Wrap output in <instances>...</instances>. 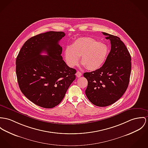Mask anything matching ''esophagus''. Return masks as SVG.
Wrapping results in <instances>:
<instances>
[{"label": "esophagus", "mask_w": 148, "mask_h": 148, "mask_svg": "<svg viewBox=\"0 0 148 148\" xmlns=\"http://www.w3.org/2000/svg\"><path fill=\"white\" fill-rule=\"evenodd\" d=\"M82 73H81L80 71H78L76 73V75H77V77H78V78L82 76Z\"/></svg>", "instance_id": "1"}]
</instances>
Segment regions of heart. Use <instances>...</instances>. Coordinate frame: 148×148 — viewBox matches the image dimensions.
I'll list each match as a JSON object with an SVG mask.
<instances>
[{"mask_svg":"<svg viewBox=\"0 0 148 148\" xmlns=\"http://www.w3.org/2000/svg\"><path fill=\"white\" fill-rule=\"evenodd\" d=\"M109 53L105 43L90 37H82L74 40L64 52L65 58L69 66L77 65L80 57L81 63L89 70L100 68L105 62Z\"/></svg>","mask_w":148,"mask_h":148,"instance_id":"heart-1","label":"heart"}]
</instances>
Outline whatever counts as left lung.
<instances>
[{"label": "left lung", "mask_w": 148, "mask_h": 148, "mask_svg": "<svg viewBox=\"0 0 148 148\" xmlns=\"http://www.w3.org/2000/svg\"><path fill=\"white\" fill-rule=\"evenodd\" d=\"M102 34L110 40V52L100 68L83 74L88 81L85 91L87 98L100 107L110 105L123 96L131 70V57L124 43L116 36Z\"/></svg>", "instance_id": "8db88e82"}]
</instances>
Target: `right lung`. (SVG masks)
I'll return each mask as SVG.
<instances>
[{
    "instance_id": "right-lung-1",
    "label": "right lung",
    "mask_w": 148,
    "mask_h": 148,
    "mask_svg": "<svg viewBox=\"0 0 148 148\" xmlns=\"http://www.w3.org/2000/svg\"><path fill=\"white\" fill-rule=\"evenodd\" d=\"M62 32H48L29 39L16 61V72L20 90L32 102L44 108H52L64 99L75 79L76 70L69 68L61 55L58 42ZM46 51L47 56L40 54Z\"/></svg>"
}]
</instances>
